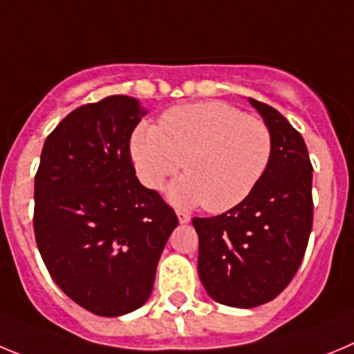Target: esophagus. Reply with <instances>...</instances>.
<instances>
[{
  "label": "esophagus",
  "instance_id": "esophagus-1",
  "mask_svg": "<svg viewBox=\"0 0 354 354\" xmlns=\"http://www.w3.org/2000/svg\"><path fill=\"white\" fill-rule=\"evenodd\" d=\"M176 215H178V221H180V224H189V222H190V215H189V213L176 212Z\"/></svg>",
  "mask_w": 354,
  "mask_h": 354
}]
</instances>
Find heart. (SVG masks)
<instances>
[{
    "label": "heart",
    "mask_w": 354,
    "mask_h": 354,
    "mask_svg": "<svg viewBox=\"0 0 354 354\" xmlns=\"http://www.w3.org/2000/svg\"><path fill=\"white\" fill-rule=\"evenodd\" d=\"M272 132L259 118L224 102L187 104L165 111L160 125L141 123L130 139L138 176L151 190L183 165L169 199L222 213L243 203L272 160Z\"/></svg>",
    "instance_id": "b5f03b06"
}]
</instances>
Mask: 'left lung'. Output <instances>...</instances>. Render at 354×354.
<instances>
[{
  "instance_id": "1",
  "label": "left lung",
  "mask_w": 354,
  "mask_h": 354,
  "mask_svg": "<svg viewBox=\"0 0 354 354\" xmlns=\"http://www.w3.org/2000/svg\"><path fill=\"white\" fill-rule=\"evenodd\" d=\"M272 132V160L252 194L229 212L192 221L197 272L227 307L273 300L300 268L312 229V164L304 138L273 107L248 98Z\"/></svg>"
}]
</instances>
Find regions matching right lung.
Wrapping results in <instances>:
<instances>
[{
    "mask_svg": "<svg viewBox=\"0 0 354 354\" xmlns=\"http://www.w3.org/2000/svg\"><path fill=\"white\" fill-rule=\"evenodd\" d=\"M146 109L114 95L72 111L44 142L33 227L50 277L70 300L118 317L151 295L178 216L139 183L130 136Z\"/></svg>",
    "mask_w": 354,
    "mask_h": 354,
    "instance_id": "1",
    "label": "right lung"
}]
</instances>
